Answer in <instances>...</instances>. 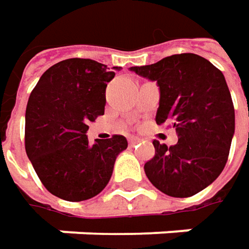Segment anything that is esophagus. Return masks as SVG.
I'll list each match as a JSON object with an SVG mask.
<instances>
[{
  "label": "esophagus",
  "mask_w": 249,
  "mask_h": 249,
  "mask_svg": "<svg viewBox=\"0 0 249 249\" xmlns=\"http://www.w3.org/2000/svg\"><path fill=\"white\" fill-rule=\"evenodd\" d=\"M139 142H140V139H139V137H129V144H130V146L137 144Z\"/></svg>",
  "instance_id": "34e87169"
}]
</instances>
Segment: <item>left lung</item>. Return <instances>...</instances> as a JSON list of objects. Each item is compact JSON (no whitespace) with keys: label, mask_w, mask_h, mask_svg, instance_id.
<instances>
[{"label":"left lung","mask_w":249,"mask_h":249,"mask_svg":"<svg viewBox=\"0 0 249 249\" xmlns=\"http://www.w3.org/2000/svg\"><path fill=\"white\" fill-rule=\"evenodd\" d=\"M130 69L157 82L156 123L171 122L178 134V142L170 147L153 142L156 153L144 164L147 178L171 197L197 194L221 174L235 129L234 105L222 72L196 53L171 55Z\"/></svg>","instance_id":"8db88e82"}]
</instances>
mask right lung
I'll return each instance as SVG.
<instances>
[{
	"mask_svg": "<svg viewBox=\"0 0 249 249\" xmlns=\"http://www.w3.org/2000/svg\"><path fill=\"white\" fill-rule=\"evenodd\" d=\"M119 71L120 68L115 66ZM115 72L93 59L51 66L34 88L25 112V150L45 188L66 201L89 200L107 186L127 140L115 134L89 144V123L105 113Z\"/></svg>",
	"mask_w": 249,
	"mask_h": 249,
	"instance_id": "obj_1",
	"label": "right lung"
}]
</instances>
